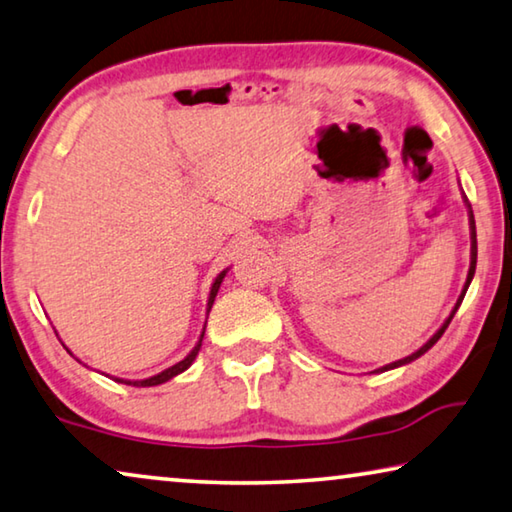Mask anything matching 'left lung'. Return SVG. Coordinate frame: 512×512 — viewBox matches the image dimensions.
Returning <instances> with one entry per match:
<instances>
[{"mask_svg": "<svg viewBox=\"0 0 512 512\" xmlns=\"http://www.w3.org/2000/svg\"><path fill=\"white\" fill-rule=\"evenodd\" d=\"M465 202H467V198H465ZM467 214H469V234H472V262H469V271H467V280H465V287H462V294L458 296V300H456V305H453V310H451V314L446 316V321L442 323V328L435 332V335L428 339V342L419 348V351H415L412 355H408V358H403V360H396V362H392V364H385V367H380V369H376V371H389V369H396V367H403V364H410V362H415L417 358H421V355H424L428 348H433L435 344H437V339H440L442 335H444V330L449 328V323H451V319H453V314L458 312V307H460V303H462V298H465V294H467V289H469V282H472V278H474V271H476V253H478V248H476V223H474V212H472V205H469L467 202Z\"/></svg>", "mask_w": 512, "mask_h": 512, "instance_id": "left-lung-1", "label": "left lung"}]
</instances>
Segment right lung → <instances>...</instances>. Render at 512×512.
Masks as SVG:
<instances>
[{
  "instance_id": "right-lung-1",
  "label": "right lung",
  "mask_w": 512,
  "mask_h": 512,
  "mask_svg": "<svg viewBox=\"0 0 512 512\" xmlns=\"http://www.w3.org/2000/svg\"><path fill=\"white\" fill-rule=\"evenodd\" d=\"M225 273H227V269L216 275V280H214V285H212V291H209V298H207V316H209V310H212V305H214V298H216V294H218V289H221V282H223V278H225ZM205 326H207V321H205ZM202 337H205V328H202V332H200V339H198V344L193 346V351H191L189 355H186L184 360H180L177 364H173V367H168V369H164L161 373H157V376H150V378H143V380H125V378H113V380H116V383L134 385V387H154V385L166 383V380L175 378V376H180L182 371H186V369L191 367L193 360L198 358V351H200V346H202ZM68 353H70V351H68ZM70 355H72V353H70Z\"/></svg>"
}]
</instances>
